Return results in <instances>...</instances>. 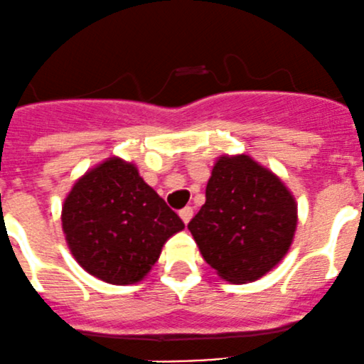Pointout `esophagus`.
<instances>
[{"label": "esophagus", "mask_w": 364, "mask_h": 364, "mask_svg": "<svg viewBox=\"0 0 364 364\" xmlns=\"http://www.w3.org/2000/svg\"><path fill=\"white\" fill-rule=\"evenodd\" d=\"M179 216H181L183 222L188 223L190 220H192V216H193V209L192 208H183L181 211H179Z\"/></svg>", "instance_id": "esophagus-1"}]
</instances>
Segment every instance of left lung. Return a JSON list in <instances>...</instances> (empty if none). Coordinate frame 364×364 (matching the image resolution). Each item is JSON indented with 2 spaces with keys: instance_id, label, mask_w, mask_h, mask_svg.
Masks as SVG:
<instances>
[{
  "instance_id": "8db88e82",
  "label": "left lung",
  "mask_w": 364,
  "mask_h": 364,
  "mask_svg": "<svg viewBox=\"0 0 364 364\" xmlns=\"http://www.w3.org/2000/svg\"><path fill=\"white\" fill-rule=\"evenodd\" d=\"M297 205L278 176L248 155L220 156L188 229L204 260L230 284L259 280L289 252Z\"/></svg>"
}]
</instances>
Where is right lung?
Wrapping results in <instances>:
<instances>
[{
  "mask_svg": "<svg viewBox=\"0 0 364 364\" xmlns=\"http://www.w3.org/2000/svg\"><path fill=\"white\" fill-rule=\"evenodd\" d=\"M61 222L80 267L114 285L142 280L159 260L165 241L185 229L137 167L116 156L73 185Z\"/></svg>",
  "mask_w": 364,
  "mask_h": 364,
  "instance_id": "obj_1",
  "label": "right lung"
}]
</instances>
